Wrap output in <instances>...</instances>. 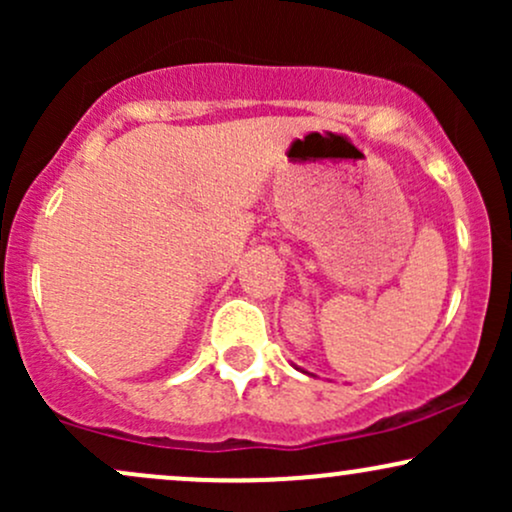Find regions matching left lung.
Here are the masks:
<instances>
[{"instance_id":"left-lung-1","label":"left lung","mask_w":512,"mask_h":512,"mask_svg":"<svg viewBox=\"0 0 512 512\" xmlns=\"http://www.w3.org/2000/svg\"><path fill=\"white\" fill-rule=\"evenodd\" d=\"M298 370H301V373H308V370H303V368H298ZM310 375V373H308Z\"/></svg>"}]
</instances>
